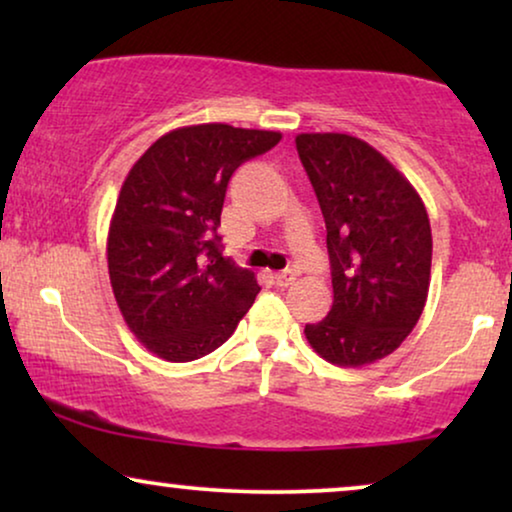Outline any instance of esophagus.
Listing matches in <instances>:
<instances>
[{
  "label": "esophagus",
  "instance_id": "1",
  "mask_svg": "<svg viewBox=\"0 0 512 512\" xmlns=\"http://www.w3.org/2000/svg\"><path fill=\"white\" fill-rule=\"evenodd\" d=\"M275 282H277V286H289L296 282V272H291V270L275 272Z\"/></svg>",
  "mask_w": 512,
  "mask_h": 512
}]
</instances>
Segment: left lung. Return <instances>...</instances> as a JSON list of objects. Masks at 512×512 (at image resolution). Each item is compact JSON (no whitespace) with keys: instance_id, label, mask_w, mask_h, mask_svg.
I'll return each instance as SVG.
<instances>
[{"instance_id":"left-lung-1","label":"left lung","mask_w":512,"mask_h":512,"mask_svg":"<svg viewBox=\"0 0 512 512\" xmlns=\"http://www.w3.org/2000/svg\"><path fill=\"white\" fill-rule=\"evenodd\" d=\"M296 149L326 221L333 307L305 338L333 366L396 352L422 317L431 282V223L415 186L368 142L300 132Z\"/></svg>"}]
</instances>
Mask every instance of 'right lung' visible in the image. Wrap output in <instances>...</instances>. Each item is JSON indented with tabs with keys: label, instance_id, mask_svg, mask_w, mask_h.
<instances>
[{
	"label": "right lung",
	"instance_id": "1",
	"mask_svg": "<svg viewBox=\"0 0 512 512\" xmlns=\"http://www.w3.org/2000/svg\"><path fill=\"white\" fill-rule=\"evenodd\" d=\"M279 139L226 123L186 125L130 167L109 223V279L125 324L160 359L214 352L254 305L256 275L221 256L216 228L233 172Z\"/></svg>",
	"mask_w": 512,
	"mask_h": 512
}]
</instances>
